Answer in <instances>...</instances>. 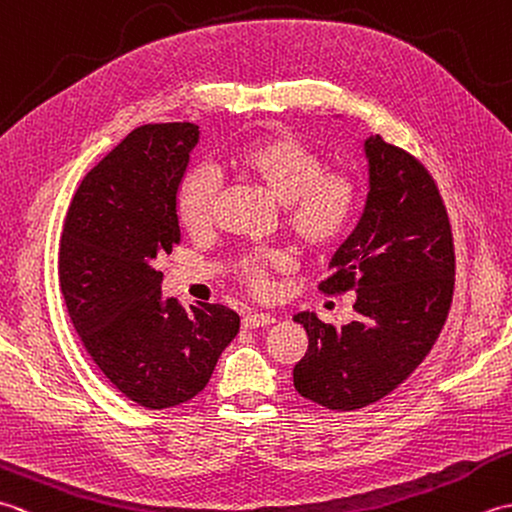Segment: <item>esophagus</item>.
Returning a JSON list of instances; mask_svg holds the SVG:
<instances>
[{
	"instance_id": "1",
	"label": "esophagus",
	"mask_w": 512,
	"mask_h": 512,
	"mask_svg": "<svg viewBox=\"0 0 512 512\" xmlns=\"http://www.w3.org/2000/svg\"><path fill=\"white\" fill-rule=\"evenodd\" d=\"M277 319L275 314H268V312H248L246 317L242 319V325L248 330L253 328H266V325H273Z\"/></svg>"
}]
</instances>
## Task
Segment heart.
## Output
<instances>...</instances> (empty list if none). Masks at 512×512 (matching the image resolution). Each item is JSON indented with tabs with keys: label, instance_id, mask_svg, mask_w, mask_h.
<instances>
[{
	"label": "heart",
	"instance_id": "b5f03b06",
	"mask_svg": "<svg viewBox=\"0 0 512 512\" xmlns=\"http://www.w3.org/2000/svg\"><path fill=\"white\" fill-rule=\"evenodd\" d=\"M231 167L257 182L284 206V226L299 246L325 250L339 242L350 226L358 191L345 173L325 171V160L297 138L273 134L242 147ZM217 178L209 169H195L178 191V217L189 233H204L213 224ZM288 257L279 250L248 257L242 277L257 292L268 290V273L286 270Z\"/></svg>",
	"mask_w": 512,
	"mask_h": 512
}]
</instances>
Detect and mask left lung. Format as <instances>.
<instances>
[{"instance_id":"obj_1","label":"left lung","mask_w":512,"mask_h":512,"mask_svg":"<svg viewBox=\"0 0 512 512\" xmlns=\"http://www.w3.org/2000/svg\"><path fill=\"white\" fill-rule=\"evenodd\" d=\"M363 151L365 209L319 286L328 295L354 290L358 317L341 330L314 312L292 317L308 334L295 389L339 411L372 405L422 363L449 314L455 277L447 209L427 169L378 134Z\"/></svg>"}]
</instances>
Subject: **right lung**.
<instances>
[{"label":"right lung","mask_w":512,"mask_h":512,"mask_svg":"<svg viewBox=\"0 0 512 512\" xmlns=\"http://www.w3.org/2000/svg\"><path fill=\"white\" fill-rule=\"evenodd\" d=\"M198 125L134 129L76 189L59 248L61 292L101 372L147 409L187 402L239 332L217 303L162 297L156 259L180 244L178 191Z\"/></svg>","instance_id":"add662e5"}]
</instances>
